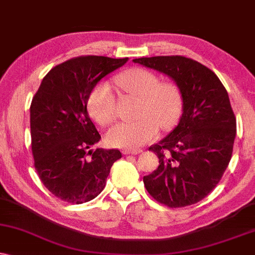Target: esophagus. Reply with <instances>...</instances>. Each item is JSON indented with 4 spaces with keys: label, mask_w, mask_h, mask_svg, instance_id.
<instances>
[{
    "label": "esophagus",
    "mask_w": 255,
    "mask_h": 255,
    "mask_svg": "<svg viewBox=\"0 0 255 255\" xmlns=\"http://www.w3.org/2000/svg\"><path fill=\"white\" fill-rule=\"evenodd\" d=\"M142 152V150L140 149H125L123 153L124 155H137V153H140Z\"/></svg>",
    "instance_id": "obj_1"
}]
</instances>
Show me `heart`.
<instances>
[{"label": "heart", "instance_id": "heart-1", "mask_svg": "<svg viewBox=\"0 0 255 255\" xmlns=\"http://www.w3.org/2000/svg\"><path fill=\"white\" fill-rule=\"evenodd\" d=\"M117 85L128 94L140 97L137 121L119 123L106 133L109 145L117 147L140 146L155 139L159 127L171 130L180 122L183 96L177 85L159 83V78L144 68H131L117 77ZM87 109L98 124L106 127L117 118V100L111 85L100 81L87 97Z\"/></svg>", "mask_w": 255, "mask_h": 255}]
</instances>
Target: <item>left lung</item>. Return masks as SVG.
<instances>
[{
	"instance_id": "obj_1",
	"label": "left lung",
	"mask_w": 255,
	"mask_h": 255,
	"mask_svg": "<svg viewBox=\"0 0 255 255\" xmlns=\"http://www.w3.org/2000/svg\"><path fill=\"white\" fill-rule=\"evenodd\" d=\"M133 62L169 75L183 96L178 125L149 147L159 165L144 176V185L170 208L197 203L216 187L233 153L237 119L227 91L214 72L190 58L151 56Z\"/></svg>"
}]
</instances>
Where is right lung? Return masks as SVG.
Returning a JSON list of instances; mask_svg holds the SVG:
<instances>
[{"instance_id": "1", "label": "right lung", "mask_w": 255, "mask_h": 255, "mask_svg": "<svg viewBox=\"0 0 255 255\" xmlns=\"http://www.w3.org/2000/svg\"><path fill=\"white\" fill-rule=\"evenodd\" d=\"M128 58L83 55L53 67L30 104L34 166L54 196L68 203L89 202L102 193L118 149H90L100 134L87 113L94 85Z\"/></svg>"}]
</instances>
